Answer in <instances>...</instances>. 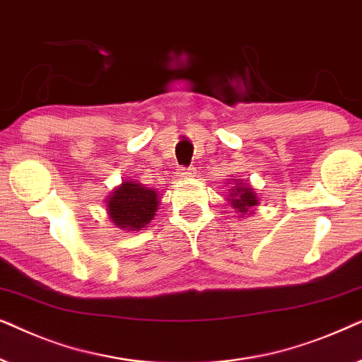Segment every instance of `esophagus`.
I'll use <instances>...</instances> for the list:
<instances>
[{
    "label": "esophagus",
    "instance_id": "34e87169",
    "mask_svg": "<svg viewBox=\"0 0 362 362\" xmlns=\"http://www.w3.org/2000/svg\"><path fill=\"white\" fill-rule=\"evenodd\" d=\"M194 173H195L194 168H187V167H180V168H178V177H182V178H190V177H194Z\"/></svg>",
    "mask_w": 362,
    "mask_h": 362
}]
</instances>
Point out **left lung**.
Returning a JSON list of instances; mask_svg holds the SVG:
<instances>
[{
  "label": "left lung",
  "mask_w": 362,
  "mask_h": 362,
  "mask_svg": "<svg viewBox=\"0 0 362 362\" xmlns=\"http://www.w3.org/2000/svg\"><path fill=\"white\" fill-rule=\"evenodd\" d=\"M230 204L235 210H238L242 215H247L250 209H253L255 205H258V197L255 195V192L250 187L238 184L235 180V185L230 189Z\"/></svg>",
  "instance_id": "obj_1"
}]
</instances>
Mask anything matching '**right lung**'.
Instances as JSON below:
<instances>
[{
	"instance_id": "1",
	"label": "right lung",
	"mask_w": 362,
	"mask_h": 362,
	"mask_svg": "<svg viewBox=\"0 0 362 362\" xmlns=\"http://www.w3.org/2000/svg\"><path fill=\"white\" fill-rule=\"evenodd\" d=\"M158 195L153 189L137 182H122L109 197V218L120 230H141L151 223L158 206Z\"/></svg>"
}]
</instances>
